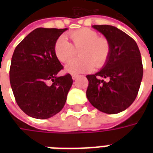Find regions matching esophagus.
Returning a JSON list of instances; mask_svg holds the SVG:
<instances>
[{
	"mask_svg": "<svg viewBox=\"0 0 153 153\" xmlns=\"http://www.w3.org/2000/svg\"><path fill=\"white\" fill-rule=\"evenodd\" d=\"M77 78H78V75H76V74H73V75H72V79H73L74 80L76 79Z\"/></svg>",
	"mask_w": 153,
	"mask_h": 153,
	"instance_id": "esophagus-1",
	"label": "esophagus"
}]
</instances>
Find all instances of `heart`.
<instances>
[{
  "mask_svg": "<svg viewBox=\"0 0 153 153\" xmlns=\"http://www.w3.org/2000/svg\"><path fill=\"white\" fill-rule=\"evenodd\" d=\"M71 43L60 37L54 45V53L62 63H66L79 51V58L70 61L65 66V71L72 74L85 73L93 67H102L111 55V43L104 37H99L93 29L83 28L69 33Z\"/></svg>",
  "mask_w": 153,
  "mask_h": 153,
  "instance_id": "b5f03b06",
  "label": "heart"
}]
</instances>
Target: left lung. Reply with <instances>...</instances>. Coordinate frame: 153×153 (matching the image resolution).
<instances>
[{"mask_svg":"<svg viewBox=\"0 0 153 153\" xmlns=\"http://www.w3.org/2000/svg\"><path fill=\"white\" fill-rule=\"evenodd\" d=\"M93 27L109 40L111 51L105 66L86 76L87 97L100 111L117 114L127 109L138 95L143 73L141 54L136 42L119 28L111 25Z\"/></svg>","mask_w":153,"mask_h":153,"instance_id":"8db88e82","label":"left lung"}]
</instances>
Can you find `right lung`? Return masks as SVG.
Instances as JSON below:
<instances>
[{"instance_id": "1", "label": "right lung", "mask_w": 153, "mask_h": 153, "mask_svg": "<svg viewBox=\"0 0 153 153\" xmlns=\"http://www.w3.org/2000/svg\"><path fill=\"white\" fill-rule=\"evenodd\" d=\"M66 29L36 28L15 47L10 82L18 106L31 117L50 118L65 104L73 79L70 74L57 77L63 66L54 45Z\"/></svg>"}]
</instances>
